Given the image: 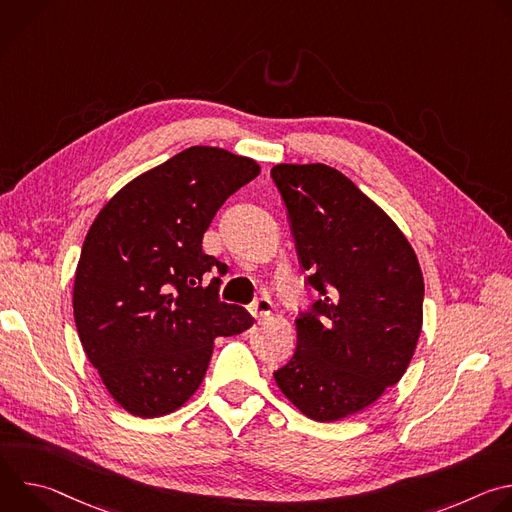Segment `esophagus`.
<instances>
[{
	"label": "esophagus",
	"mask_w": 512,
	"mask_h": 512,
	"mask_svg": "<svg viewBox=\"0 0 512 512\" xmlns=\"http://www.w3.org/2000/svg\"><path fill=\"white\" fill-rule=\"evenodd\" d=\"M275 312V306L271 304V300L267 298H259L253 306H251V314L257 318V320H265L269 316H273Z\"/></svg>",
	"instance_id": "obj_1"
}]
</instances>
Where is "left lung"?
I'll return each instance as SVG.
<instances>
[{
    "mask_svg": "<svg viewBox=\"0 0 512 512\" xmlns=\"http://www.w3.org/2000/svg\"><path fill=\"white\" fill-rule=\"evenodd\" d=\"M308 283L322 296L296 320L294 356L273 373L314 421H338L399 383L423 324V273L393 218L326 164H277Z\"/></svg>",
    "mask_w": 512,
    "mask_h": 512,
    "instance_id": "1",
    "label": "left lung"
}]
</instances>
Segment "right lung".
I'll list each match as a JSON object with an SVG mask.
<instances>
[{"mask_svg": "<svg viewBox=\"0 0 512 512\" xmlns=\"http://www.w3.org/2000/svg\"><path fill=\"white\" fill-rule=\"evenodd\" d=\"M261 172L192 145L125 184L97 214L72 287L81 344L109 395L135 417L180 409L200 387L216 336L253 326L218 300L227 265L202 251L216 210Z\"/></svg>", "mask_w": 512, "mask_h": 512, "instance_id": "obj_1", "label": "right lung"}]
</instances>
